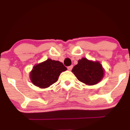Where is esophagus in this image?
Returning a JSON list of instances; mask_svg holds the SVG:
<instances>
[{
	"instance_id": "esophagus-1",
	"label": "esophagus",
	"mask_w": 130,
	"mask_h": 130,
	"mask_svg": "<svg viewBox=\"0 0 130 130\" xmlns=\"http://www.w3.org/2000/svg\"><path fill=\"white\" fill-rule=\"evenodd\" d=\"M72 68H73V65H70V66L68 67L67 69H68V70H71L72 69Z\"/></svg>"
}]
</instances>
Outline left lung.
Returning a JSON list of instances; mask_svg holds the SVG:
<instances>
[{
	"label": "left lung",
	"instance_id": "1",
	"mask_svg": "<svg viewBox=\"0 0 130 130\" xmlns=\"http://www.w3.org/2000/svg\"><path fill=\"white\" fill-rule=\"evenodd\" d=\"M72 72L78 80L89 86L97 84L104 77V69L101 64L86 58L78 60V64L73 67Z\"/></svg>",
	"mask_w": 130,
	"mask_h": 130
}]
</instances>
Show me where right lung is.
<instances>
[{"instance_id":"obj_1","label":"right lung","mask_w":130,"mask_h":130,"mask_svg":"<svg viewBox=\"0 0 130 130\" xmlns=\"http://www.w3.org/2000/svg\"><path fill=\"white\" fill-rule=\"evenodd\" d=\"M65 70L67 68L62 63L49 58L33 67L30 73V79L35 86L47 88L55 83L60 73Z\"/></svg>"}]
</instances>
